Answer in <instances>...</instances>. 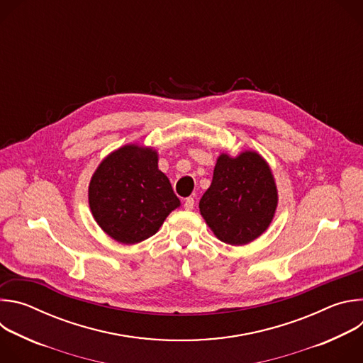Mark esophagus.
<instances>
[{"instance_id":"obj_1","label":"esophagus","mask_w":363,"mask_h":363,"mask_svg":"<svg viewBox=\"0 0 363 363\" xmlns=\"http://www.w3.org/2000/svg\"><path fill=\"white\" fill-rule=\"evenodd\" d=\"M194 205H195L194 198H185V201H184V208H185L186 211L194 210Z\"/></svg>"}]
</instances>
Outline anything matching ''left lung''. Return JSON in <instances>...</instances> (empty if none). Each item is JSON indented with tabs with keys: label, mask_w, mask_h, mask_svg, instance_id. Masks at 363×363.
I'll use <instances>...</instances> for the list:
<instances>
[{
	"label": "left lung",
	"mask_w": 363,
	"mask_h": 363,
	"mask_svg": "<svg viewBox=\"0 0 363 363\" xmlns=\"http://www.w3.org/2000/svg\"><path fill=\"white\" fill-rule=\"evenodd\" d=\"M277 201L274 177L263 157L254 150L235 158L221 153L211 186L199 201V213L218 240L244 245L269 228Z\"/></svg>",
	"instance_id": "8db88e82"
}]
</instances>
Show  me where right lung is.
I'll list each match as a JSON object with an SVG mask.
<instances>
[{
    "label": "right lung",
    "mask_w": 363,
    "mask_h": 363,
    "mask_svg": "<svg viewBox=\"0 0 363 363\" xmlns=\"http://www.w3.org/2000/svg\"><path fill=\"white\" fill-rule=\"evenodd\" d=\"M93 218L109 237L136 244L157 234L181 205L158 168V152L125 145L103 160L89 185Z\"/></svg>",
    "instance_id": "1"
}]
</instances>
